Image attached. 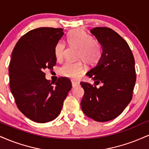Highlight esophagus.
<instances>
[{
    "instance_id": "1",
    "label": "esophagus",
    "mask_w": 149,
    "mask_h": 149,
    "mask_svg": "<svg viewBox=\"0 0 149 149\" xmlns=\"http://www.w3.org/2000/svg\"><path fill=\"white\" fill-rule=\"evenodd\" d=\"M78 85H79V83H78V82H77V81H73L72 82V87H73V88H76V87L78 86Z\"/></svg>"
}]
</instances>
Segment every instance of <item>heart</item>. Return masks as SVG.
Instances as JSON below:
<instances>
[{
    "label": "heart",
    "instance_id": "b5f03b06",
    "mask_svg": "<svg viewBox=\"0 0 149 149\" xmlns=\"http://www.w3.org/2000/svg\"><path fill=\"white\" fill-rule=\"evenodd\" d=\"M68 42L71 47L79 49L78 59L83 61L87 65L92 66L100 59L102 54V45L98 40L92 39V36L81 29L71 31L67 38ZM66 45L59 41L54 47V55L58 61H62L66 54ZM84 73L83 61L76 63L69 62L65 64L60 69L62 76L71 79H77Z\"/></svg>",
    "mask_w": 149,
    "mask_h": 149
}]
</instances>
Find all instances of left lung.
<instances>
[{
  "label": "left lung",
  "mask_w": 149,
  "mask_h": 149,
  "mask_svg": "<svg viewBox=\"0 0 149 149\" xmlns=\"http://www.w3.org/2000/svg\"><path fill=\"white\" fill-rule=\"evenodd\" d=\"M102 47L98 61L87 76L103 85L81 82L85 94L80 105L88 117L97 122L116 118L129 104L136 82L134 59L127 42L107 27L90 30Z\"/></svg>",
  "instance_id": "8db88e82"
}]
</instances>
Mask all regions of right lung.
I'll list each match as a JSON object with an SVG mask.
<instances>
[{"label": "right lung", "instance_id": "add662e5", "mask_svg": "<svg viewBox=\"0 0 149 149\" xmlns=\"http://www.w3.org/2000/svg\"><path fill=\"white\" fill-rule=\"evenodd\" d=\"M64 33L63 29H33L21 37L12 52L10 90L20 111L34 122L55 119L72 87L65 78H59L53 86L44 73L55 66L54 47Z\"/></svg>", "mask_w": 149, "mask_h": 149}]
</instances>
